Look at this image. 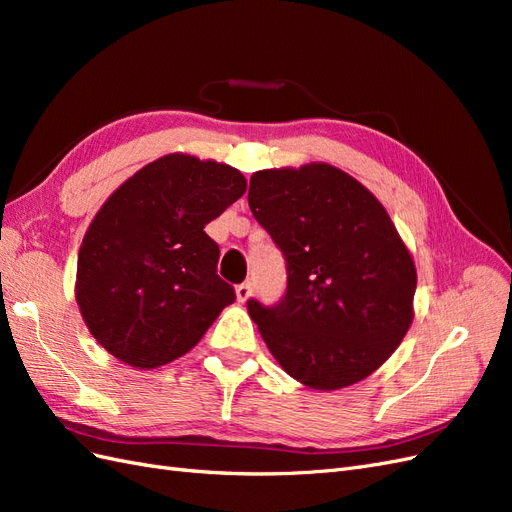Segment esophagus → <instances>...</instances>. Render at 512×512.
Masks as SVG:
<instances>
[{"label": "esophagus", "instance_id": "obj_1", "mask_svg": "<svg viewBox=\"0 0 512 512\" xmlns=\"http://www.w3.org/2000/svg\"><path fill=\"white\" fill-rule=\"evenodd\" d=\"M250 294H252V284H250V282H243V284L237 286V299H239L241 303L250 299Z\"/></svg>", "mask_w": 512, "mask_h": 512}]
</instances>
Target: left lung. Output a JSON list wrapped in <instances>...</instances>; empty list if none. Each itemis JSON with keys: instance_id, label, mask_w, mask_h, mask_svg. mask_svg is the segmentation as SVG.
<instances>
[{"instance_id": "obj_1", "label": "left lung", "mask_w": 512, "mask_h": 512, "mask_svg": "<svg viewBox=\"0 0 512 512\" xmlns=\"http://www.w3.org/2000/svg\"><path fill=\"white\" fill-rule=\"evenodd\" d=\"M247 203L286 260V292L247 312L286 374L316 391L376 371L408 333L416 269L389 213L329 164L258 170Z\"/></svg>"}]
</instances>
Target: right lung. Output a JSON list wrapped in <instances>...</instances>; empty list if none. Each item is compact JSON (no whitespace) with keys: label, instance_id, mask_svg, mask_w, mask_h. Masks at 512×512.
<instances>
[{"label":"right lung","instance_id":"1","mask_svg":"<svg viewBox=\"0 0 512 512\" xmlns=\"http://www.w3.org/2000/svg\"><path fill=\"white\" fill-rule=\"evenodd\" d=\"M247 188L237 168L173 153L119 185L79 252L76 301L119 361L153 369L179 359L235 301L205 226Z\"/></svg>","mask_w":512,"mask_h":512}]
</instances>
